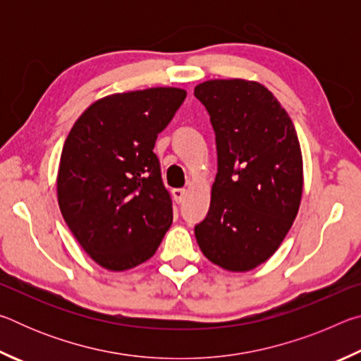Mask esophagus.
I'll list each match as a JSON object with an SVG mask.
<instances>
[{
    "instance_id": "obj_1",
    "label": "esophagus",
    "mask_w": 361,
    "mask_h": 361,
    "mask_svg": "<svg viewBox=\"0 0 361 361\" xmlns=\"http://www.w3.org/2000/svg\"><path fill=\"white\" fill-rule=\"evenodd\" d=\"M186 189H183V188H178V189H173L172 191V195H173V199H175V202L176 204H181L183 202V199H185V195H186Z\"/></svg>"
}]
</instances>
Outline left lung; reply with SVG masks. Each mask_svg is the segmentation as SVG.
Here are the masks:
<instances>
[{"label": "left lung", "mask_w": 361, "mask_h": 361, "mask_svg": "<svg viewBox=\"0 0 361 361\" xmlns=\"http://www.w3.org/2000/svg\"><path fill=\"white\" fill-rule=\"evenodd\" d=\"M215 130L218 173L210 209L195 224L202 253L243 272L276 253L298 215L302 156L295 126L259 82L213 79L195 85Z\"/></svg>", "instance_id": "left-lung-1"}]
</instances>
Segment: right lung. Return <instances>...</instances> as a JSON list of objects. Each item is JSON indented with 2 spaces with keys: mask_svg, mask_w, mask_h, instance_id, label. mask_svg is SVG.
<instances>
[{
  "mask_svg": "<svg viewBox=\"0 0 361 361\" xmlns=\"http://www.w3.org/2000/svg\"><path fill=\"white\" fill-rule=\"evenodd\" d=\"M185 99V90L175 87L105 97L85 109L65 140L57 176L60 212L102 267L142 264L172 224V199L152 149Z\"/></svg>",
  "mask_w": 361,
  "mask_h": 361,
  "instance_id": "obj_1",
  "label": "right lung"
}]
</instances>
